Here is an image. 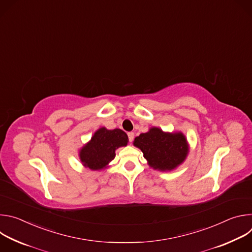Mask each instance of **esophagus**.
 <instances>
[{
    "label": "esophagus",
    "instance_id": "34e87169",
    "mask_svg": "<svg viewBox=\"0 0 252 252\" xmlns=\"http://www.w3.org/2000/svg\"><path fill=\"white\" fill-rule=\"evenodd\" d=\"M127 135H128V140L131 142L133 140V138H134V133L132 131H130V132L127 133Z\"/></svg>",
    "mask_w": 252,
    "mask_h": 252
}]
</instances>
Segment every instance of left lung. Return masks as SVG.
Segmentation results:
<instances>
[{"mask_svg": "<svg viewBox=\"0 0 252 252\" xmlns=\"http://www.w3.org/2000/svg\"><path fill=\"white\" fill-rule=\"evenodd\" d=\"M133 146L142 152L151 167L160 171L175 169L189 153L188 139L182 131L167 132L156 126L136 136Z\"/></svg>", "mask_w": 252, "mask_h": 252, "instance_id": "left-lung-1", "label": "left lung"}]
</instances>
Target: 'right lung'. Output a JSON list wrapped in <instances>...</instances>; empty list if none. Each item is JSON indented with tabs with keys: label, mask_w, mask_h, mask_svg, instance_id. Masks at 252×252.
Segmentation results:
<instances>
[{
	"label": "right lung",
	"mask_w": 252,
	"mask_h": 252,
	"mask_svg": "<svg viewBox=\"0 0 252 252\" xmlns=\"http://www.w3.org/2000/svg\"><path fill=\"white\" fill-rule=\"evenodd\" d=\"M127 134L120 129L99 127L86 145L80 150L79 158L85 167L92 170H102L115 158L119 148L126 147Z\"/></svg>",
	"instance_id": "right-lung-1"
}]
</instances>
